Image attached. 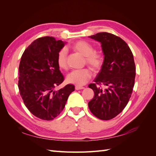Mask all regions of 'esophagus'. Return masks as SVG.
I'll return each instance as SVG.
<instances>
[{
  "instance_id": "obj_1",
  "label": "esophagus",
  "mask_w": 156,
  "mask_h": 156,
  "mask_svg": "<svg viewBox=\"0 0 156 156\" xmlns=\"http://www.w3.org/2000/svg\"><path fill=\"white\" fill-rule=\"evenodd\" d=\"M75 88H76V90H82V89H84V87H80V86H76Z\"/></svg>"
}]
</instances>
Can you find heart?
<instances>
[{
	"label": "heart",
	"instance_id": "1",
	"mask_svg": "<svg viewBox=\"0 0 156 156\" xmlns=\"http://www.w3.org/2000/svg\"><path fill=\"white\" fill-rule=\"evenodd\" d=\"M72 48L85 56V62L94 70H98L102 67L103 57L98 53L95 52L94 47L90 43L83 40L78 41L73 44ZM56 61L59 68L63 69L67 68V50L66 49H62L59 51ZM91 76V72L88 68L74 69L68 75L67 81L69 83L82 86L90 80Z\"/></svg>",
	"mask_w": 156,
	"mask_h": 156
}]
</instances>
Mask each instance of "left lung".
<instances>
[{
    "label": "left lung",
    "mask_w": 156,
    "mask_h": 156,
    "mask_svg": "<svg viewBox=\"0 0 156 156\" xmlns=\"http://www.w3.org/2000/svg\"><path fill=\"white\" fill-rule=\"evenodd\" d=\"M89 37L101 43L105 56L94 83L88 85L94 92L88 107L95 117L110 120L122 112L131 98L135 78L133 55L126 42L113 34L102 32Z\"/></svg>",
    "instance_id": "obj_1"
}]
</instances>
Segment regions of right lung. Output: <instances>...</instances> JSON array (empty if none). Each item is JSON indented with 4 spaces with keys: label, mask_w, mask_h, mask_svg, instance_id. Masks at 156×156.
I'll use <instances>...</instances> for the list:
<instances>
[{
    "label": "right lung",
    "mask_w": 156,
    "mask_h": 156,
    "mask_svg": "<svg viewBox=\"0 0 156 156\" xmlns=\"http://www.w3.org/2000/svg\"><path fill=\"white\" fill-rule=\"evenodd\" d=\"M65 44L49 36L38 38L21 56L18 82L20 94L28 110L42 120L51 121L60 114L75 89L74 85L67 84L54 90L64 80L56 59Z\"/></svg>",
    "instance_id": "1"
}]
</instances>
